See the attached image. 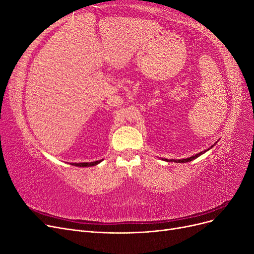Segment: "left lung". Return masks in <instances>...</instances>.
Segmentation results:
<instances>
[{
    "label": "left lung",
    "instance_id": "8db88e82",
    "mask_svg": "<svg viewBox=\"0 0 254 254\" xmlns=\"http://www.w3.org/2000/svg\"><path fill=\"white\" fill-rule=\"evenodd\" d=\"M213 146H211L210 148H212ZM209 148V149H210ZM209 149H206V150H204V151H201V152H199V153H197V155H195V156H193V157H190V158H188V159H182V160H171V161H174V162H178V163H184V162H190V161H191V160H194V159H196V158H198L199 156H201L203 152H205V151H207ZM162 160H165V161H167V162H170V160L168 159H162Z\"/></svg>",
    "mask_w": 254,
    "mask_h": 254
}]
</instances>
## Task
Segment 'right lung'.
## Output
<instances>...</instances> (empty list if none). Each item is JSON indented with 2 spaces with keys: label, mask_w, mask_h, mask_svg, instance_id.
<instances>
[{
  "label": "right lung",
  "mask_w": 254,
  "mask_h": 254,
  "mask_svg": "<svg viewBox=\"0 0 254 254\" xmlns=\"http://www.w3.org/2000/svg\"><path fill=\"white\" fill-rule=\"evenodd\" d=\"M101 162V160L99 161H95V162H84V163H71L74 166H79V167H87V166H94L96 164H98Z\"/></svg>",
  "instance_id": "right-lung-1"
}]
</instances>
